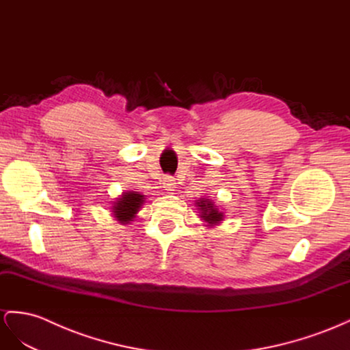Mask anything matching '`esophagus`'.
<instances>
[{"mask_svg":"<svg viewBox=\"0 0 350 350\" xmlns=\"http://www.w3.org/2000/svg\"><path fill=\"white\" fill-rule=\"evenodd\" d=\"M163 187L167 191H173L176 189V178L172 176H165L163 178Z\"/></svg>","mask_w":350,"mask_h":350,"instance_id":"obj_1","label":"esophagus"}]
</instances>
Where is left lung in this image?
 <instances>
[{"mask_svg":"<svg viewBox=\"0 0 350 350\" xmlns=\"http://www.w3.org/2000/svg\"><path fill=\"white\" fill-rule=\"evenodd\" d=\"M195 206L198 209V217L204 222L205 227L213 228L215 225L222 224L225 213L209 198H199L195 200Z\"/></svg>","mask_w":350,"mask_h":350,"instance_id":"8db88e82","label":"left lung"}]
</instances>
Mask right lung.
Returning <instances> with one entry per match:
<instances>
[{
	"mask_svg": "<svg viewBox=\"0 0 350 350\" xmlns=\"http://www.w3.org/2000/svg\"><path fill=\"white\" fill-rule=\"evenodd\" d=\"M145 195H141L139 191L133 190H125L122 191V195L118 196L113 202H111L110 212L120 225H128L135 218L137 213L141 211L142 205L145 204Z\"/></svg>",
	"mask_w": 350,
	"mask_h": 350,
	"instance_id": "obj_1",
	"label": "right lung"
}]
</instances>
